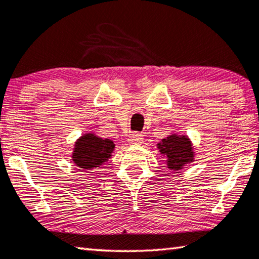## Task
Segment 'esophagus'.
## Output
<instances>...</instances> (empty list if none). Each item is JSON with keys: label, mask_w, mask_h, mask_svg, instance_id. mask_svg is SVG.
Here are the masks:
<instances>
[{"label": "esophagus", "mask_w": 259, "mask_h": 259, "mask_svg": "<svg viewBox=\"0 0 259 259\" xmlns=\"http://www.w3.org/2000/svg\"><path fill=\"white\" fill-rule=\"evenodd\" d=\"M143 140H144V138H143V136H140L139 133H133L128 139V141L132 145H140L141 143H143Z\"/></svg>", "instance_id": "esophagus-1"}]
</instances>
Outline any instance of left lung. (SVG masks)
Returning a JSON list of instances; mask_svg holds the SVG:
<instances>
[{"label":"left lung","mask_w":259,"mask_h":259,"mask_svg":"<svg viewBox=\"0 0 259 259\" xmlns=\"http://www.w3.org/2000/svg\"><path fill=\"white\" fill-rule=\"evenodd\" d=\"M160 154L166 157L167 167L173 171H179L186 164L194 160V152L191 140L187 136L171 134L157 144Z\"/></svg>","instance_id":"obj_1"}]
</instances>
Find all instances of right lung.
<instances>
[{"label":"right lung","instance_id":"obj_1","mask_svg":"<svg viewBox=\"0 0 259 259\" xmlns=\"http://www.w3.org/2000/svg\"><path fill=\"white\" fill-rule=\"evenodd\" d=\"M114 147L112 140L102 139L94 133H86L75 141L72 160L82 169L100 167L112 157Z\"/></svg>","mask_w":259,"mask_h":259}]
</instances>
